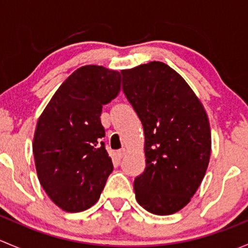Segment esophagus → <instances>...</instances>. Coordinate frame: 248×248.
<instances>
[{
    "label": "esophagus",
    "instance_id": "obj_1",
    "mask_svg": "<svg viewBox=\"0 0 248 248\" xmlns=\"http://www.w3.org/2000/svg\"><path fill=\"white\" fill-rule=\"evenodd\" d=\"M124 154H126V150H120V151H117L116 152V157H117V158H119V159H121L122 158V157H124Z\"/></svg>",
    "mask_w": 248,
    "mask_h": 248
}]
</instances>
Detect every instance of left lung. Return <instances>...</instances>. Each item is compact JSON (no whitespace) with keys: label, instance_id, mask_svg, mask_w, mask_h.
<instances>
[{"label":"left lung","instance_id":"1","mask_svg":"<svg viewBox=\"0 0 248 248\" xmlns=\"http://www.w3.org/2000/svg\"><path fill=\"white\" fill-rule=\"evenodd\" d=\"M121 73L145 134L146 167L134 180L137 202L151 214H175L191 201L209 166L206 111L184 78L163 62Z\"/></svg>","mask_w":248,"mask_h":248}]
</instances>
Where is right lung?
I'll use <instances>...</instances> for the list:
<instances>
[{
	"label": "right lung",
	"instance_id": "1",
	"mask_svg": "<svg viewBox=\"0 0 248 248\" xmlns=\"http://www.w3.org/2000/svg\"><path fill=\"white\" fill-rule=\"evenodd\" d=\"M121 74L96 64L78 68L59 87L37 122L33 156L39 182L67 212L99 199L111 158L104 142L102 108L119 94Z\"/></svg>",
	"mask_w": 248,
	"mask_h": 248
}]
</instances>
